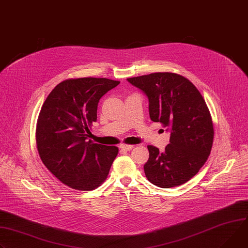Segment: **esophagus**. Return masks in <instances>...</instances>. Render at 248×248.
I'll return each mask as SVG.
<instances>
[{"label": "esophagus", "instance_id": "esophagus-1", "mask_svg": "<svg viewBox=\"0 0 248 248\" xmlns=\"http://www.w3.org/2000/svg\"><path fill=\"white\" fill-rule=\"evenodd\" d=\"M120 148H121V150H124V151H129L133 148V145H131V144H121Z\"/></svg>", "mask_w": 248, "mask_h": 248}]
</instances>
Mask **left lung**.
Listing matches in <instances>:
<instances>
[{"mask_svg": "<svg viewBox=\"0 0 248 248\" xmlns=\"http://www.w3.org/2000/svg\"><path fill=\"white\" fill-rule=\"evenodd\" d=\"M148 99L149 117L170 131L164 151L148 145L144 164L148 181L160 188L182 185L194 177L211 153L214 127L209 108L198 89L185 77L158 72L128 78Z\"/></svg>", "mask_w": 248, "mask_h": 248, "instance_id": "obj_1", "label": "left lung"}]
</instances>
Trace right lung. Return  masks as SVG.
I'll return each instance as SVG.
<instances>
[{
  "instance_id": "add662e5",
  "label": "right lung",
  "mask_w": 248,
  "mask_h": 248,
  "mask_svg": "<svg viewBox=\"0 0 248 248\" xmlns=\"http://www.w3.org/2000/svg\"><path fill=\"white\" fill-rule=\"evenodd\" d=\"M119 84L107 78L68 79L59 83L42 105L36 126L39 156L72 189L99 187L118 155V147L93 143L88 138L97 121L100 99Z\"/></svg>"
}]
</instances>
